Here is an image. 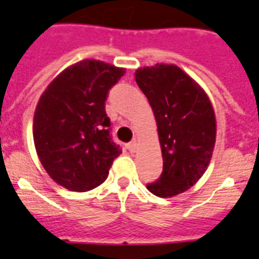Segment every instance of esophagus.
Instances as JSON below:
<instances>
[{"label": "esophagus", "instance_id": "1", "mask_svg": "<svg viewBox=\"0 0 259 259\" xmlns=\"http://www.w3.org/2000/svg\"><path fill=\"white\" fill-rule=\"evenodd\" d=\"M127 149L131 152V153H135V152H136V141H131V143H128Z\"/></svg>", "mask_w": 259, "mask_h": 259}]
</instances>
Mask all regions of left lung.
<instances>
[{"label":"left lung","mask_w":259,"mask_h":259,"mask_svg":"<svg viewBox=\"0 0 259 259\" xmlns=\"http://www.w3.org/2000/svg\"><path fill=\"white\" fill-rule=\"evenodd\" d=\"M157 121L162 173L147 189L170 198L194 186L208 166L215 147L216 120L208 97L176 65L157 64L135 73Z\"/></svg>","instance_id":"obj_1"}]
</instances>
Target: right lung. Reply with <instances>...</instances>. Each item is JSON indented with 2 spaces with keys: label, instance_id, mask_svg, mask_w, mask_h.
Listing matches in <instances>:
<instances>
[{
  "label": "right lung",
  "instance_id": "obj_1",
  "mask_svg": "<svg viewBox=\"0 0 259 259\" xmlns=\"http://www.w3.org/2000/svg\"><path fill=\"white\" fill-rule=\"evenodd\" d=\"M125 69L83 60L60 73L39 99L34 143L41 165L56 183L85 193L106 181L121 149L106 114L108 92Z\"/></svg>",
  "mask_w": 259,
  "mask_h": 259
}]
</instances>
